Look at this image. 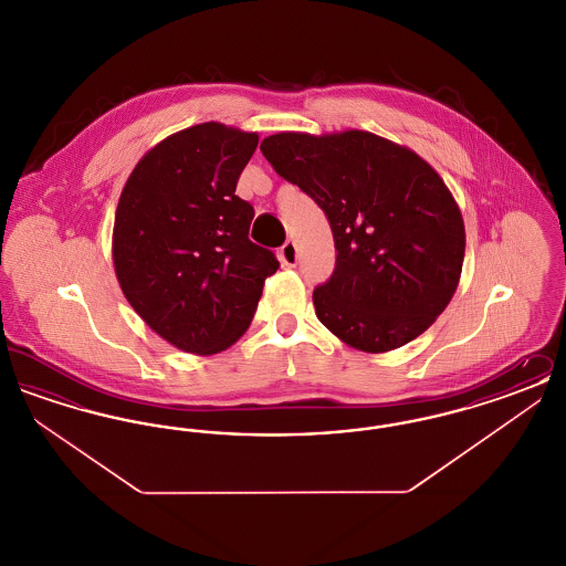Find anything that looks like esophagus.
Returning a JSON list of instances; mask_svg holds the SVG:
<instances>
[{
	"instance_id": "34e87169",
	"label": "esophagus",
	"mask_w": 566,
	"mask_h": 566,
	"mask_svg": "<svg viewBox=\"0 0 566 566\" xmlns=\"http://www.w3.org/2000/svg\"><path fill=\"white\" fill-rule=\"evenodd\" d=\"M277 256H280L282 265H286V268H295L296 263H298V250H296V243L289 240V242L284 243V245L280 248Z\"/></svg>"
}]
</instances>
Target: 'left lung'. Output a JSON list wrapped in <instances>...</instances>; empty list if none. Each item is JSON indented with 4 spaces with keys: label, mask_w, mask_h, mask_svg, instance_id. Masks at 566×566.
<instances>
[{
    "label": "left lung",
    "mask_w": 566,
    "mask_h": 566,
    "mask_svg": "<svg viewBox=\"0 0 566 566\" xmlns=\"http://www.w3.org/2000/svg\"><path fill=\"white\" fill-rule=\"evenodd\" d=\"M261 153L328 218L337 250L316 286L318 321L363 352L401 348L454 296L464 222L439 174L369 132L275 134Z\"/></svg>",
    "instance_id": "1"
}]
</instances>
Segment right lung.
<instances>
[{
	"label": "right lung",
	"instance_id": "1",
	"mask_svg": "<svg viewBox=\"0 0 566 566\" xmlns=\"http://www.w3.org/2000/svg\"><path fill=\"white\" fill-rule=\"evenodd\" d=\"M259 135L220 123L165 137L120 192L112 259L142 321L190 354L233 346L252 321L275 254L248 240L254 208L235 195Z\"/></svg>",
	"mask_w": 566,
	"mask_h": 566
}]
</instances>
